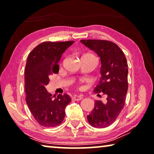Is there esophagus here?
I'll list each match as a JSON object with an SVG mask.
<instances>
[{
    "label": "esophagus",
    "instance_id": "esophagus-1",
    "mask_svg": "<svg viewBox=\"0 0 154 154\" xmlns=\"http://www.w3.org/2000/svg\"><path fill=\"white\" fill-rule=\"evenodd\" d=\"M73 98H74V100H80L82 99V95H75L73 97Z\"/></svg>",
    "mask_w": 154,
    "mask_h": 154
}]
</instances>
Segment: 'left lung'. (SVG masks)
<instances>
[{"label":"left lung","mask_w":154,"mask_h":154,"mask_svg":"<svg viewBox=\"0 0 154 154\" xmlns=\"http://www.w3.org/2000/svg\"><path fill=\"white\" fill-rule=\"evenodd\" d=\"M85 46L100 58L101 77L94 93L107 96V101L96 100L89 123L96 128H105L116 120L123 109L128 89V65L123 51L116 44L106 40H81Z\"/></svg>","instance_id":"left-lung-1"}]
</instances>
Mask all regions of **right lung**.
Masks as SVG:
<instances>
[{
    "label": "right lung",
    "mask_w": 154,
    "mask_h": 154,
    "mask_svg": "<svg viewBox=\"0 0 154 154\" xmlns=\"http://www.w3.org/2000/svg\"><path fill=\"white\" fill-rule=\"evenodd\" d=\"M74 41H46L37 45L28 55L25 69L26 103L34 119L41 126L54 127L62 123L69 95L59 94L55 99L45 86L49 76L57 74L63 54Z\"/></svg>",
    "instance_id": "obj_1"
}]
</instances>
